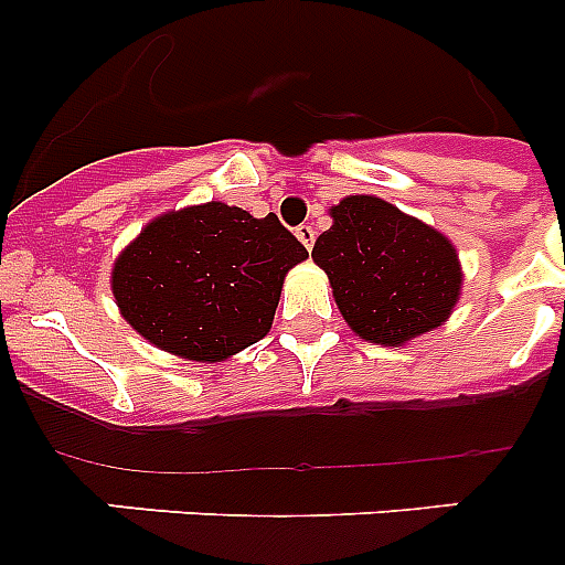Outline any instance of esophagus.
I'll return each mask as SVG.
<instances>
[{"label": "esophagus", "instance_id": "obj_1", "mask_svg": "<svg viewBox=\"0 0 565 565\" xmlns=\"http://www.w3.org/2000/svg\"><path fill=\"white\" fill-rule=\"evenodd\" d=\"M297 237H299V243H302V246L311 248L313 239H317V228H313V226H299L297 228Z\"/></svg>", "mask_w": 565, "mask_h": 565}]
</instances>
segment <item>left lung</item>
<instances>
[{"mask_svg":"<svg viewBox=\"0 0 565 565\" xmlns=\"http://www.w3.org/2000/svg\"><path fill=\"white\" fill-rule=\"evenodd\" d=\"M331 217L311 257L353 333L398 348L447 322L461 294L450 239L373 194L344 198Z\"/></svg>","mask_w":565,"mask_h":565,"instance_id":"left-lung-1","label":"left lung"}]
</instances>
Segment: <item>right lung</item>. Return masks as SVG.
<instances>
[{
    "instance_id": "add662e5",
    "label": "right lung",
    "mask_w": 565,
    "mask_h": 565,
    "mask_svg": "<svg viewBox=\"0 0 565 565\" xmlns=\"http://www.w3.org/2000/svg\"><path fill=\"white\" fill-rule=\"evenodd\" d=\"M306 246L277 221L226 203L167 212L118 254L113 294L143 339L192 362H223L268 333Z\"/></svg>"
}]
</instances>
